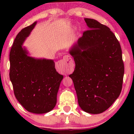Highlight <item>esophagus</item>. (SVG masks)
Segmentation results:
<instances>
[{"label": "esophagus", "mask_w": 134, "mask_h": 134, "mask_svg": "<svg viewBox=\"0 0 134 134\" xmlns=\"http://www.w3.org/2000/svg\"><path fill=\"white\" fill-rule=\"evenodd\" d=\"M57 64L66 72H70L74 67V63L72 58L69 55H65L62 60H59Z\"/></svg>", "instance_id": "esophagus-1"}]
</instances>
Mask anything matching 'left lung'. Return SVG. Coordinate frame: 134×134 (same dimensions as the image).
Segmentation results:
<instances>
[{
    "label": "left lung",
    "mask_w": 134,
    "mask_h": 134,
    "mask_svg": "<svg viewBox=\"0 0 134 134\" xmlns=\"http://www.w3.org/2000/svg\"><path fill=\"white\" fill-rule=\"evenodd\" d=\"M85 21L89 30L69 49L76 64L69 77L81 109L99 114L107 110L121 93L124 65L121 45L110 29L93 19Z\"/></svg>",
    "instance_id": "obj_1"
}]
</instances>
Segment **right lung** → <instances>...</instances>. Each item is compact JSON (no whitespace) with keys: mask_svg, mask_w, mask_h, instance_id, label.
Listing matches in <instances>:
<instances>
[{"mask_svg":"<svg viewBox=\"0 0 134 134\" xmlns=\"http://www.w3.org/2000/svg\"><path fill=\"white\" fill-rule=\"evenodd\" d=\"M37 23L22 29L16 37L9 55V77L20 104L29 112L42 114L55 106L63 76L56 71L53 60L32 57L23 46Z\"/></svg>","mask_w":134,"mask_h":134,"instance_id":"right-lung-1","label":"right lung"}]
</instances>
